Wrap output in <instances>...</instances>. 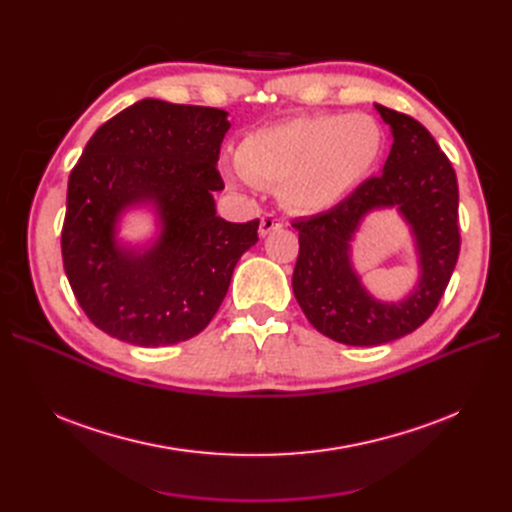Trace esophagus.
Returning <instances> with one entry per match:
<instances>
[{"mask_svg": "<svg viewBox=\"0 0 512 512\" xmlns=\"http://www.w3.org/2000/svg\"><path fill=\"white\" fill-rule=\"evenodd\" d=\"M277 228H282V220L280 218H275V215H271V213L262 215V218H260V228H258V232H260L262 237L269 235V232H273Z\"/></svg>", "mask_w": 512, "mask_h": 512, "instance_id": "obj_1", "label": "esophagus"}]
</instances>
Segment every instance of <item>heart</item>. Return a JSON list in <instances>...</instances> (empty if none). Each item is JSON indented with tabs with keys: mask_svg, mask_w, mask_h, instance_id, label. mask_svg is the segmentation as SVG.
<instances>
[{
	"mask_svg": "<svg viewBox=\"0 0 512 512\" xmlns=\"http://www.w3.org/2000/svg\"><path fill=\"white\" fill-rule=\"evenodd\" d=\"M382 130L365 113L299 117L247 134L237 151L239 175L277 188L297 213L335 207L376 168Z\"/></svg>",
	"mask_w": 512,
	"mask_h": 512,
	"instance_id": "1",
	"label": "heart"
}]
</instances>
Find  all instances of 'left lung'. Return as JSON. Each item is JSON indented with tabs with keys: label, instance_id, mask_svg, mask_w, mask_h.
<instances>
[{
	"label": "left lung",
	"instance_id": "obj_1",
	"mask_svg": "<svg viewBox=\"0 0 512 512\" xmlns=\"http://www.w3.org/2000/svg\"><path fill=\"white\" fill-rule=\"evenodd\" d=\"M393 132L382 175L369 177L342 203L294 220L299 258L292 290L322 335L348 346H380L416 331L438 307L459 258V188L455 168L423 123L376 104ZM397 206L415 232L422 280L399 304H380L349 265V241L364 215Z\"/></svg>",
	"mask_w": 512,
	"mask_h": 512
}]
</instances>
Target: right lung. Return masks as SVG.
Masks as SVG:
<instances>
[{
  "instance_id": "add662e5",
  "label": "right lung",
  "mask_w": 512,
  "mask_h": 512,
  "mask_svg": "<svg viewBox=\"0 0 512 512\" xmlns=\"http://www.w3.org/2000/svg\"><path fill=\"white\" fill-rule=\"evenodd\" d=\"M230 123L209 106L141 100L89 138L68 179L61 258L85 316L134 346L179 344L222 305L232 271L258 241V220L215 215L220 147ZM151 202L163 235L147 253L114 241L120 211Z\"/></svg>"
}]
</instances>
